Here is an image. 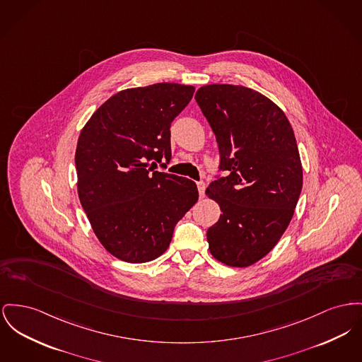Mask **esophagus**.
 <instances>
[{"mask_svg": "<svg viewBox=\"0 0 362 362\" xmlns=\"http://www.w3.org/2000/svg\"><path fill=\"white\" fill-rule=\"evenodd\" d=\"M197 187H198V192H199V197H204V194H205V189H206V185H205V182H197Z\"/></svg>", "mask_w": 362, "mask_h": 362, "instance_id": "1", "label": "esophagus"}]
</instances>
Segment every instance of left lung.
I'll list each match as a JSON object with an SVG mask.
<instances>
[{"label":"left lung","mask_w":362,"mask_h":362,"mask_svg":"<svg viewBox=\"0 0 362 362\" xmlns=\"http://www.w3.org/2000/svg\"><path fill=\"white\" fill-rule=\"evenodd\" d=\"M195 100L227 172L205 192L221 211L206 233L209 250L228 267H250L276 246L297 206L302 164L296 135L284 112L253 88L202 86Z\"/></svg>","instance_id":"obj_1"}]
</instances>
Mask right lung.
Instances as JSON below:
<instances>
[{
    "instance_id": "add662e5",
    "label": "right lung",
    "mask_w": 362,
    "mask_h": 362,
    "mask_svg": "<svg viewBox=\"0 0 362 362\" xmlns=\"http://www.w3.org/2000/svg\"><path fill=\"white\" fill-rule=\"evenodd\" d=\"M194 86L156 83L116 93L82 128L75 153L78 195L101 245L142 264L170 246L176 223L198 201L197 185L154 170L170 160V123Z\"/></svg>"
}]
</instances>
